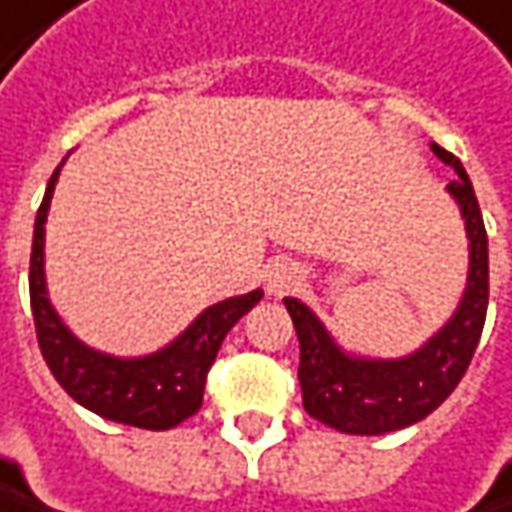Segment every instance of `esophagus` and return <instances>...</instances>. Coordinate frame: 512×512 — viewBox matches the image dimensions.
<instances>
[{
    "mask_svg": "<svg viewBox=\"0 0 512 512\" xmlns=\"http://www.w3.org/2000/svg\"><path fill=\"white\" fill-rule=\"evenodd\" d=\"M304 281V269L296 260H275L269 269H266V290L275 293V296H284L290 290H296Z\"/></svg>",
    "mask_w": 512,
    "mask_h": 512,
    "instance_id": "34e87169",
    "label": "esophagus"
}]
</instances>
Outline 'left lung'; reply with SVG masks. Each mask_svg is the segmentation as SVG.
<instances>
[{
	"label": "left lung",
	"instance_id": "left-lung-1",
	"mask_svg": "<svg viewBox=\"0 0 512 512\" xmlns=\"http://www.w3.org/2000/svg\"><path fill=\"white\" fill-rule=\"evenodd\" d=\"M431 149L457 172L448 193L463 210L469 234L466 296L440 334L401 360H360L337 349L322 322L299 299H284L302 349L299 381L304 410L343 434L375 437L434 413L466 375L487 322L489 255L484 216L463 163L437 143Z\"/></svg>",
	"mask_w": 512,
	"mask_h": 512
}]
</instances>
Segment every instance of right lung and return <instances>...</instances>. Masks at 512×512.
<instances>
[{
    "label": "right lung",
    "mask_w": 512,
    "mask_h": 512,
    "mask_svg": "<svg viewBox=\"0 0 512 512\" xmlns=\"http://www.w3.org/2000/svg\"><path fill=\"white\" fill-rule=\"evenodd\" d=\"M61 166L52 172L43 205L34 219L28 296L37 343L55 381L87 410L146 431H169L199 413L205 381L225 334L263 299V290L208 307L172 346L158 354L119 360L78 343L46 299L43 278V222Z\"/></svg>",
    "instance_id": "obj_1"
}]
</instances>
